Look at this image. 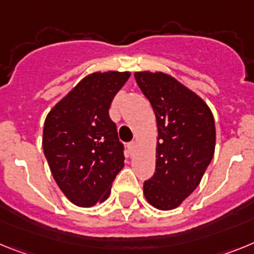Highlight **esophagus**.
Masks as SVG:
<instances>
[{
  "label": "esophagus",
  "instance_id": "obj_1",
  "mask_svg": "<svg viewBox=\"0 0 254 254\" xmlns=\"http://www.w3.org/2000/svg\"><path fill=\"white\" fill-rule=\"evenodd\" d=\"M136 147H138V143L136 142H131V143H129V145H127V148H129V151L131 152V153H134V152H135Z\"/></svg>",
  "mask_w": 254,
  "mask_h": 254
}]
</instances>
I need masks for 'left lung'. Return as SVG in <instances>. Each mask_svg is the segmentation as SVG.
Returning <instances> with one entry per match:
<instances>
[{"instance_id": "obj_1", "label": "left lung", "mask_w": 254, "mask_h": 254, "mask_svg": "<svg viewBox=\"0 0 254 254\" xmlns=\"http://www.w3.org/2000/svg\"><path fill=\"white\" fill-rule=\"evenodd\" d=\"M135 80L157 123L156 173L143 193L154 208L179 207L199 185L215 153V119L195 92L173 75L135 71Z\"/></svg>"}]
</instances>
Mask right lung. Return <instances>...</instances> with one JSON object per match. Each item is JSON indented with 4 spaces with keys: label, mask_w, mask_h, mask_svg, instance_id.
Here are the masks:
<instances>
[{
    "label": "right lung",
    "mask_w": 254,
    "mask_h": 254,
    "mask_svg": "<svg viewBox=\"0 0 254 254\" xmlns=\"http://www.w3.org/2000/svg\"><path fill=\"white\" fill-rule=\"evenodd\" d=\"M129 76V71L92 72L46 118L43 152L55 182L75 206L105 202L124 167L123 144L109 109Z\"/></svg>",
    "instance_id": "right-lung-1"
}]
</instances>
